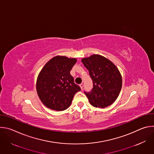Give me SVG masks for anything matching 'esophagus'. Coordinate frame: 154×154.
<instances>
[{
	"instance_id": "obj_1",
	"label": "esophagus",
	"mask_w": 154,
	"mask_h": 154,
	"mask_svg": "<svg viewBox=\"0 0 154 154\" xmlns=\"http://www.w3.org/2000/svg\"><path fill=\"white\" fill-rule=\"evenodd\" d=\"M80 88H81V90H83V84H82V83H81V84H80Z\"/></svg>"
}]
</instances>
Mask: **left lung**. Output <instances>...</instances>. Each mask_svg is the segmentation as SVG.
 <instances>
[{"mask_svg":"<svg viewBox=\"0 0 154 154\" xmlns=\"http://www.w3.org/2000/svg\"><path fill=\"white\" fill-rule=\"evenodd\" d=\"M82 62L93 83L92 91L85 93L91 105L100 108L112 105L122 88V76L118 68L110 60L98 54L83 58Z\"/></svg>","mask_w":154,"mask_h":154,"instance_id":"obj_1","label":"left lung"}]
</instances>
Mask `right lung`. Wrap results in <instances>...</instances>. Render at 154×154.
I'll return each instance as SVG.
<instances>
[{
	"mask_svg": "<svg viewBox=\"0 0 154 154\" xmlns=\"http://www.w3.org/2000/svg\"><path fill=\"white\" fill-rule=\"evenodd\" d=\"M77 62L75 58L57 55L44 66L36 80V91L46 106L63 111L71 104L75 94L80 91L70 71Z\"/></svg>",
	"mask_w": 154,
	"mask_h": 154,
	"instance_id": "1",
	"label": "right lung"
}]
</instances>
